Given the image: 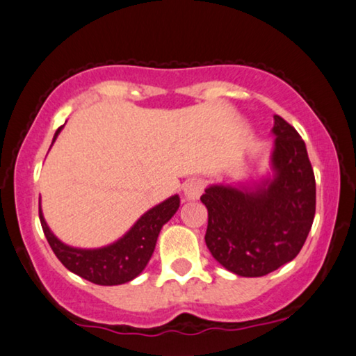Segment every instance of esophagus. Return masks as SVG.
Instances as JSON below:
<instances>
[{
    "mask_svg": "<svg viewBox=\"0 0 356 356\" xmlns=\"http://www.w3.org/2000/svg\"><path fill=\"white\" fill-rule=\"evenodd\" d=\"M204 184L202 179H188L187 182L184 184V197L187 200H197L200 198V195L203 193Z\"/></svg>",
    "mask_w": 356,
    "mask_h": 356,
    "instance_id": "1",
    "label": "esophagus"
}]
</instances>
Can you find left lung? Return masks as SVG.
<instances>
[{"mask_svg": "<svg viewBox=\"0 0 356 356\" xmlns=\"http://www.w3.org/2000/svg\"><path fill=\"white\" fill-rule=\"evenodd\" d=\"M273 132L276 177L254 192L211 185L200 198L208 209L207 247L237 276H266L292 261L313 226L316 182L305 142L280 116Z\"/></svg>", "mask_w": 356, "mask_h": 356, "instance_id": "8db88e82", "label": "left lung"}]
</instances>
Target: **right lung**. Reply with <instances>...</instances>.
<instances>
[{"instance_id": "add662e5", "label": "right lung", "mask_w": 356, "mask_h": 356, "mask_svg": "<svg viewBox=\"0 0 356 356\" xmlns=\"http://www.w3.org/2000/svg\"><path fill=\"white\" fill-rule=\"evenodd\" d=\"M61 129L63 126L56 130L53 142ZM179 203L177 195L168 198L166 202L145 213L116 243L97 250L72 248L64 245L48 229L40 204L38 214L49 247L69 271L98 285H119L135 279L143 271L154 252L159 230L176 214Z\"/></svg>"}]
</instances>
